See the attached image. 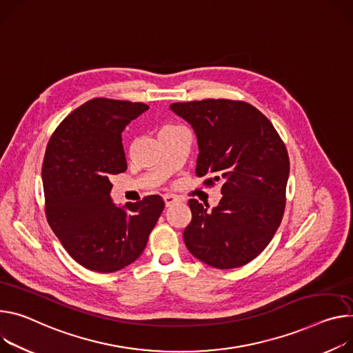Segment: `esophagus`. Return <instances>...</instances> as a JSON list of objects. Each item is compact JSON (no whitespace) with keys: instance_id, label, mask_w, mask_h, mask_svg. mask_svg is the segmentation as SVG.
Instances as JSON below:
<instances>
[{"instance_id":"34e87169","label":"esophagus","mask_w":353,"mask_h":353,"mask_svg":"<svg viewBox=\"0 0 353 353\" xmlns=\"http://www.w3.org/2000/svg\"><path fill=\"white\" fill-rule=\"evenodd\" d=\"M163 200H165L166 207H170V205H173L174 203H177V201H179V200H177V197H174V196H172V194H166V196H163Z\"/></svg>"}]
</instances>
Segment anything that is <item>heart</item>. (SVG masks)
<instances>
[{
  "label": "heart",
  "instance_id": "1",
  "mask_svg": "<svg viewBox=\"0 0 353 353\" xmlns=\"http://www.w3.org/2000/svg\"><path fill=\"white\" fill-rule=\"evenodd\" d=\"M169 126H172V125H169Z\"/></svg>",
  "mask_w": 353,
  "mask_h": 353
}]
</instances>
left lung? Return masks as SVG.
Wrapping results in <instances>:
<instances>
[{
  "label": "left lung",
  "mask_w": 353,
  "mask_h": 353,
  "mask_svg": "<svg viewBox=\"0 0 353 353\" xmlns=\"http://www.w3.org/2000/svg\"><path fill=\"white\" fill-rule=\"evenodd\" d=\"M170 108L197 135V176H212L207 185L222 183V199L211 211L188 200L193 218L184 243L212 268H241L262 253L281 222L290 173L287 149L272 122L245 101L208 99Z\"/></svg>",
  "instance_id": "8db88e82"
}]
</instances>
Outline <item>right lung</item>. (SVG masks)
<instances>
[{"label": "right lung", "instance_id": "obj_1", "mask_svg": "<svg viewBox=\"0 0 353 353\" xmlns=\"http://www.w3.org/2000/svg\"><path fill=\"white\" fill-rule=\"evenodd\" d=\"M149 105L92 99L60 122L42 165L45 212L63 248L83 268L112 273L135 262L165 208L148 196L122 208L110 177L126 170L121 134Z\"/></svg>", "mask_w": 353, "mask_h": 353}]
</instances>
